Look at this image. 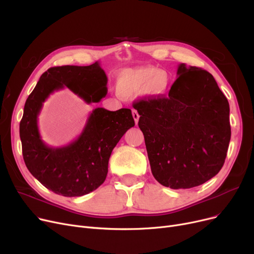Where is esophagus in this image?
<instances>
[{"instance_id":"obj_1","label":"esophagus","mask_w":254,"mask_h":254,"mask_svg":"<svg viewBox=\"0 0 254 254\" xmlns=\"http://www.w3.org/2000/svg\"><path fill=\"white\" fill-rule=\"evenodd\" d=\"M131 114H133V118H134V120H135V124L137 125L138 124V120H139V114H138V112L136 111V110H133V111H131Z\"/></svg>"}]
</instances>
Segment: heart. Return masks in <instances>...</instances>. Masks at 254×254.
I'll use <instances>...</instances> for the list:
<instances>
[{
  "instance_id": "heart-1",
  "label": "heart",
  "mask_w": 254,
  "mask_h": 254,
  "mask_svg": "<svg viewBox=\"0 0 254 254\" xmlns=\"http://www.w3.org/2000/svg\"><path fill=\"white\" fill-rule=\"evenodd\" d=\"M168 87V73L153 66L121 70L116 82L117 92L125 97H131L144 92L151 97L160 98L166 95Z\"/></svg>"
}]
</instances>
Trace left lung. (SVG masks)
I'll return each instance as SVG.
<instances>
[{
    "label": "left lung",
    "instance_id": "8db88e82",
    "mask_svg": "<svg viewBox=\"0 0 254 254\" xmlns=\"http://www.w3.org/2000/svg\"><path fill=\"white\" fill-rule=\"evenodd\" d=\"M168 97L134 104L152 175L171 189H190L221 170L230 141L229 104L214 76L182 63Z\"/></svg>",
    "mask_w": 254,
    "mask_h": 254
}]
</instances>
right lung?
I'll use <instances>...</instances> for the list:
<instances>
[{
	"instance_id": "right-lung-1",
	"label": "right lung",
	"mask_w": 254,
	"mask_h": 254,
	"mask_svg": "<svg viewBox=\"0 0 254 254\" xmlns=\"http://www.w3.org/2000/svg\"><path fill=\"white\" fill-rule=\"evenodd\" d=\"M107 83L98 61L89 66H57L42 73L27 98L19 124L24 161L31 174L54 193L75 197L97 189L107 178L113 148L135 121L129 109L95 108L78 138L65 146L51 147L38 128L43 103L65 87L87 104L98 103L108 92Z\"/></svg>"
}]
</instances>
